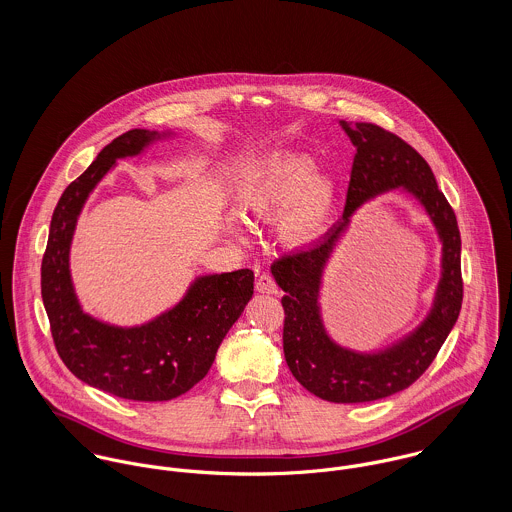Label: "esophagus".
<instances>
[{
  "label": "esophagus",
  "mask_w": 512,
  "mask_h": 512,
  "mask_svg": "<svg viewBox=\"0 0 512 512\" xmlns=\"http://www.w3.org/2000/svg\"><path fill=\"white\" fill-rule=\"evenodd\" d=\"M256 292L260 293H278V286L270 274H258L256 278Z\"/></svg>",
  "instance_id": "34e87169"
}]
</instances>
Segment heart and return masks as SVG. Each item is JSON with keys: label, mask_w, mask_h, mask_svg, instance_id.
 Here are the masks:
<instances>
[{"label": "heart", "mask_w": 512, "mask_h": 512, "mask_svg": "<svg viewBox=\"0 0 512 512\" xmlns=\"http://www.w3.org/2000/svg\"><path fill=\"white\" fill-rule=\"evenodd\" d=\"M317 171L309 155H282L244 185L242 207L258 219L280 217V238L288 246H307L327 232L337 205V183Z\"/></svg>", "instance_id": "1"}]
</instances>
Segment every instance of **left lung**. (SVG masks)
<instances>
[{
	"label": "left lung",
	"mask_w": 512,
	"mask_h": 512,
	"mask_svg": "<svg viewBox=\"0 0 512 512\" xmlns=\"http://www.w3.org/2000/svg\"><path fill=\"white\" fill-rule=\"evenodd\" d=\"M339 124L357 147L343 219L313 246L276 260L272 276L286 292L284 355L295 380L321 400L357 404L408 388L436 359L463 301L461 236L430 165L414 147L376 124ZM394 188L412 194L435 222L442 242V278L429 317L414 332L380 352L361 354L328 337L318 292L324 266L350 217L366 200Z\"/></svg>",
	"instance_id": "obj_1"
}]
</instances>
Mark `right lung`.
<instances>
[{
  "instance_id": "add662e5",
  "label": "right lung",
  "mask_w": 512,
  "mask_h": 512,
  "mask_svg": "<svg viewBox=\"0 0 512 512\" xmlns=\"http://www.w3.org/2000/svg\"><path fill=\"white\" fill-rule=\"evenodd\" d=\"M169 136L130 130L104 147L61 195L41 264L43 305L63 363L88 386L138 402L173 400L203 380L254 293V272L236 270L195 278L177 305L136 327L110 325L82 311L69 264L78 215L118 159L140 155Z\"/></svg>"
}]
</instances>
